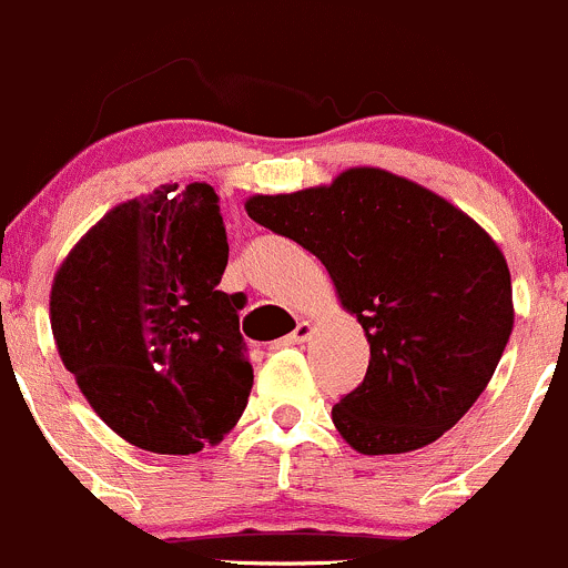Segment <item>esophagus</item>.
Masks as SVG:
<instances>
[{"instance_id": "34e87169", "label": "esophagus", "mask_w": 568, "mask_h": 568, "mask_svg": "<svg viewBox=\"0 0 568 568\" xmlns=\"http://www.w3.org/2000/svg\"><path fill=\"white\" fill-rule=\"evenodd\" d=\"M311 333H314V327H311V322L300 320V322H296L294 331H291L288 336L283 338V344H302V342H305V338L311 336Z\"/></svg>"}]
</instances>
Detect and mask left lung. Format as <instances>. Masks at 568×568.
Returning a JSON list of instances; mask_svg holds the SVG:
<instances>
[{
  "instance_id": "8db88e82",
  "label": "left lung",
  "mask_w": 568,
  "mask_h": 568,
  "mask_svg": "<svg viewBox=\"0 0 568 568\" xmlns=\"http://www.w3.org/2000/svg\"><path fill=\"white\" fill-rule=\"evenodd\" d=\"M246 212L316 254L367 333V375L333 406L338 434L358 454H406L457 426L513 333L496 241L452 201L381 168L252 195Z\"/></svg>"
}]
</instances>
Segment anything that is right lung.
Listing matches in <instances>:
<instances>
[{
  "instance_id": "right-lung-1",
  "label": "right lung",
  "mask_w": 568,
  "mask_h": 568,
  "mask_svg": "<svg viewBox=\"0 0 568 568\" xmlns=\"http://www.w3.org/2000/svg\"><path fill=\"white\" fill-rule=\"evenodd\" d=\"M230 260L210 184H162L105 212L55 272L50 325L63 367L123 439L195 454L224 439L252 392Z\"/></svg>"
}]
</instances>
